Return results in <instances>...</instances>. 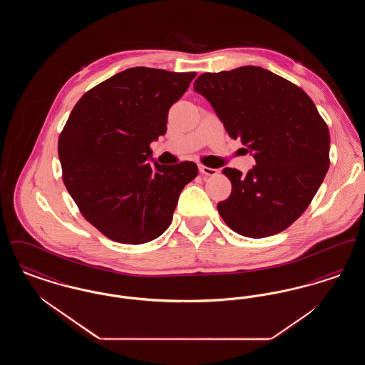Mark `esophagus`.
Masks as SVG:
<instances>
[{"mask_svg": "<svg viewBox=\"0 0 365 365\" xmlns=\"http://www.w3.org/2000/svg\"><path fill=\"white\" fill-rule=\"evenodd\" d=\"M198 170H200L201 174L207 175V176H215V175L217 174V170L209 168V167H205V165H200Z\"/></svg>", "mask_w": 365, "mask_h": 365, "instance_id": "obj_1", "label": "esophagus"}]
</instances>
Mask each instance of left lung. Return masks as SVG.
<instances>
[{
	"mask_svg": "<svg viewBox=\"0 0 365 365\" xmlns=\"http://www.w3.org/2000/svg\"><path fill=\"white\" fill-rule=\"evenodd\" d=\"M194 90L256 160L246 175L223 170L232 190L217 204L222 219L249 238L286 230L308 208L330 167V133L312 100L255 66L202 73Z\"/></svg>",
	"mask_w": 365,
	"mask_h": 365,
	"instance_id": "left-lung-1",
	"label": "left lung"
}]
</instances>
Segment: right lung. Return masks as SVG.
I'll use <instances>...</instances> for the list:
<instances>
[{
	"label": "right lung",
	"instance_id": "obj_1",
	"mask_svg": "<svg viewBox=\"0 0 365 365\" xmlns=\"http://www.w3.org/2000/svg\"><path fill=\"white\" fill-rule=\"evenodd\" d=\"M195 72L122 71L76 103L58 138L63 180L75 204L105 237L139 245L171 225L197 164L161 165L150 143L167 133L168 110Z\"/></svg>",
	"mask_w": 365,
	"mask_h": 365
}]
</instances>
